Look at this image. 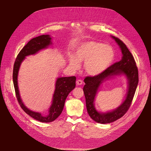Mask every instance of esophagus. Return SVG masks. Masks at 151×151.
<instances>
[{
	"instance_id": "1",
	"label": "esophagus",
	"mask_w": 151,
	"mask_h": 151,
	"mask_svg": "<svg viewBox=\"0 0 151 151\" xmlns=\"http://www.w3.org/2000/svg\"><path fill=\"white\" fill-rule=\"evenodd\" d=\"M83 81H82V80L79 79V80L76 81V84L78 86H81V85L83 84Z\"/></svg>"
}]
</instances>
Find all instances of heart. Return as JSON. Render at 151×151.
Returning a JSON list of instances; mask_svg holds the SVG:
<instances>
[{
    "instance_id": "1",
    "label": "heart",
    "mask_w": 151,
    "mask_h": 151,
    "mask_svg": "<svg viewBox=\"0 0 151 151\" xmlns=\"http://www.w3.org/2000/svg\"><path fill=\"white\" fill-rule=\"evenodd\" d=\"M114 58L111 46L108 45L88 41L80 43L75 49V57L69 58V64L73 70H78L80 63L84 62V70L90 76L102 73L111 65Z\"/></svg>"
}]
</instances>
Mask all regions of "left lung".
<instances>
[{"instance_id": "8db88e82", "label": "left lung", "mask_w": 151, "mask_h": 151, "mask_svg": "<svg viewBox=\"0 0 151 151\" xmlns=\"http://www.w3.org/2000/svg\"><path fill=\"white\" fill-rule=\"evenodd\" d=\"M119 46L122 57L120 61L108 67L102 73L93 77H87L83 90L86 98L87 112L90 117L96 122L106 124L113 122L122 117L129 109L138 86L139 73L132 55L120 40L111 35ZM116 76H124L127 81V91L121 105L111 111L100 112L95 106L96 95L103 83L107 80Z\"/></svg>"}]
</instances>
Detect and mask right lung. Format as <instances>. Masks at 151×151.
I'll use <instances>...</instances> for the list:
<instances>
[{"label": "right lung", "instance_id": "right-lung-1", "mask_svg": "<svg viewBox=\"0 0 151 151\" xmlns=\"http://www.w3.org/2000/svg\"><path fill=\"white\" fill-rule=\"evenodd\" d=\"M52 39V37L48 34L42 35L31 39L18 54L14 65L12 75L16 97L22 108L26 113L34 119L45 123L53 122L61 114L67 96L75 88L76 77H58L57 78L51 105L47 109V114L43 115L41 112L31 110L24 104L20 94L18 85V75L20 65L26 59V57L35 55L42 50L49 48V46L53 45Z\"/></svg>", "mask_w": 151, "mask_h": 151}]
</instances>
